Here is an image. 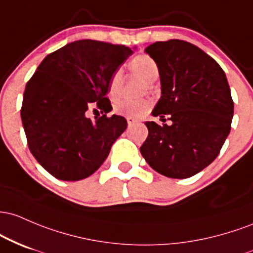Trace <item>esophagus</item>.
<instances>
[{"label":"esophagus","mask_w":253,"mask_h":253,"mask_svg":"<svg viewBox=\"0 0 253 253\" xmlns=\"http://www.w3.org/2000/svg\"><path fill=\"white\" fill-rule=\"evenodd\" d=\"M126 122H127V126H134V124L137 123V121H136V119L132 118V117H126Z\"/></svg>","instance_id":"esophagus-1"}]
</instances>
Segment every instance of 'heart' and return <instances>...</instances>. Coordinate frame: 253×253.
<instances>
[{"label":"heart","mask_w":253,"mask_h":253,"mask_svg":"<svg viewBox=\"0 0 253 253\" xmlns=\"http://www.w3.org/2000/svg\"><path fill=\"white\" fill-rule=\"evenodd\" d=\"M130 69L132 72L138 74L146 81L153 82L158 79L159 76V67L152 57L147 55H138L130 61ZM122 70L117 69L112 73L111 78L109 81V95L112 100H116L121 96L122 93ZM152 107V103L148 99H124V100L118 101L113 106V111L117 115L126 116V117L141 118L149 111Z\"/></svg>","instance_id":"1"}]
</instances>
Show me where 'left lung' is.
Masks as SVG:
<instances>
[{
  "instance_id": "8db88e82",
  "label": "left lung",
  "mask_w": 253,
  "mask_h": 253,
  "mask_svg": "<svg viewBox=\"0 0 253 253\" xmlns=\"http://www.w3.org/2000/svg\"><path fill=\"white\" fill-rule=\"evenodd\" d=\"M146 52L158 64L161 82L152 113L172 124L146 122L141 154L160 174L192 177L216 159L231 131L234 105L225 72L203 50L179 39L157 42Z\"/></svg>"
}]
</instances>
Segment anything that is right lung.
<instances>
[{"label":"right lung","instance_id":"add662e5","mask_svg":"<svg viewBox=\"0 0 253 253\" xmlns=\"http://www.w3.org/2000/svg\"><path fill=\"white\" fill-rule=\"evenodd\" d=\"M132 53L110 42L76 41L42 59L24 92L21 121L30 152L55 178L80 180L93 174L126 129L106 94L112 73ZM92 107L103 113L90 120Z\"/></svg>","mask_w":253,"mask_h":253}]
</instances>
